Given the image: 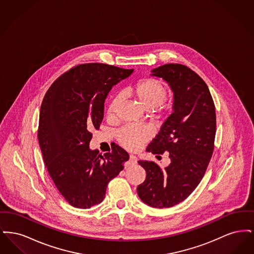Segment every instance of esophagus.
Returning a JSON list of instances; mask_svg holds the SVG:
<instances>
[{
    "label": "esophagus",
    "instance_id": "obj_1",
    "mask_svg": "<svg viewBox=\"0 0 254 254\" xmlns=\"http://www.w3.org/2000/svg\"><path fill=\"white\" fill-rule=\"evenodd\" d=\"M127 164V166H133V165L137 164V158H136V156H134V155H130Z\"/></svg>",
    "mask_w": 254,
    "mask_h": 254
}]
</instances>
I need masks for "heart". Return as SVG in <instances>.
Returning a JSON list of instances; mask_svg holds the SVG:
<instances>
[{"label": "heart", "instance_id": "heart-1", "mask_svg": "<svg viewBox=\"0 0 254 254\" xmlns=\"http://www.w3.org/2000/svg\"><path fill=\"white\" fill-rule=\"evenodd\" d=\"M129 91L140 101L145 109H150L155 117L166 119L170 115L172 105L165 104L164 102L168 95V89L166 85L157 79H141L130 87ZM120 102V95H115L112 98L107 109L109 117H113L115 115ZM148 136L149 132L146 127L133 125H127L116 133L118 142L129 150L138 149L148 139Z\"/></svg>", "mask_w": 254, "mask_h": 254}]
</instances>
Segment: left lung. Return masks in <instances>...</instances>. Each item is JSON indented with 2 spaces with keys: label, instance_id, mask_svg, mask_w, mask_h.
Returning a JSON list of instances; mask_svg holds the SVG:
<instances>
[{
  "label": "left lung",
  "instance_id": "8db88e82",
  "mask_svg": "<svg viewBox=\"0 0 254 254\" xmlns=\"http://www.w3.org/2000/svg\"><path fill=\"white\" fill-rule=\"evenodd\" d=\"M151 75L169 83L174 111L146 150L157 156L168 151L170 164L162 169L152 161H138L146 177L137 192L146 205L164 208L183 202L203 179L214 149L216 112L205 81L187 65L167 64Z\"/></svg>",
  "mask_w": 254,
  "mask_h": 254
}]
</instances>
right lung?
<instances>
[{
    "instance_id": "right-lung-1",
    "label": "right lung",
    "mask_w": 254,
    "mask_h": 254,
    "mask_svg": "<svg viewBox=\"0 0 254 254\" xmlns=\"http://www.w3.org/2000/svg\"><path fill=\"white\" fill-rule=\"evenodd\" d=\"M133 69L90 63L64 73L50 85L40 109L38 141L51 179L77 208L100 204L110 180L129 155L120 146L104 155L90 150L91 129H99L111 87Z\"/></svg>"
}]
</instances>
